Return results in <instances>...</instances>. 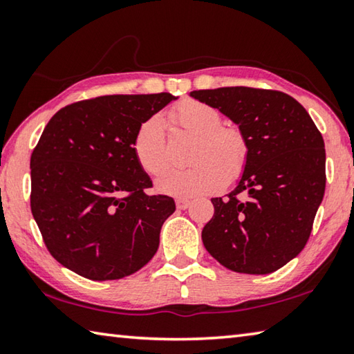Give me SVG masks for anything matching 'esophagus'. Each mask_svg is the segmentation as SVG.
Instances as JSON below:
<instances>
[{"instance_id": "esophagus-1", "label": "esophagus", "mask_w": 354, "mask_h": 354, "mask_svg": "<svg viewBox=\"0 0 354 354\" xmlns=\"http://www.w3.org/2000/svg\"><path fill=\"white\" fill-rule=\"evenodd\" d=\"M190 206V201L185 200V198H178L176 200V207L179 211H184V209H187Z\"/></svg>"}]
</instances>
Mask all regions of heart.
<instances>
[{"mask_svg": "<svg viewBox=\"0 0 354 354\" xmlns=\"http://www.w3.org/2000/svg\"><path fill=\"white\" fill-rule=\"evenodd\" d=\"M179 128L196 136L190 148V167L169 170L156 181L160 194L194 198L220 190L242 178L250 158V142L239 127L221 124L220 112L200 100L187 98L170 111ZM133 153L140 169L149 176L169 165V149L159 117H149L137 128Z\"/></svg>", "mask_w": 354, "mask_h": 354, "instance_id": "obj_1", "label": "heart"}]
</instances>
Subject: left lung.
I'll use <instances>...</instances> for the list:
<instances>
[{"label":"left lung","instance_id":"8db88e82","mask_svg":"<svg viewBox=\"0 0 354 354\" xmlns=\"http://www.w3.org/2000/svg\"><path fill=\"white\" fill-rule=\"evenodd\" d=\"M190 97L220 109L250 142L241 183L212 198L203 227L206 250L237 273L266 274L308 243L325 195V142L306 109L290 95L254 87L194 91Z\"/></svg>","mask_w":354,"mask_h":354}]
</instances>
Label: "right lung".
<instances>
[{"mask_svg":"<svg viewBox=\"0 0 354 354\" xmlns=\"http://www.w3.org/2000/svg\"><path fill=\"white\" fill-rule=\"evenodd\" d=\"M171 93L106 95L57 111L31 154V211L46 250L92 281L120 279L151 261L175 212L133 153L137 128Z\"/></svg>","mask_w":354,"mask_h":354,"instance_id":"right-lung-1","label":"right lung"}]
</instances>
